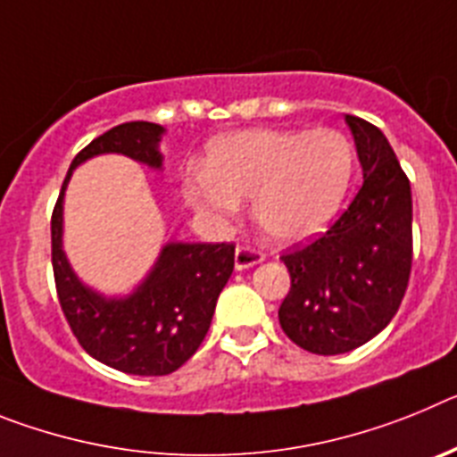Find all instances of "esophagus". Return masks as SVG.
I'll return each mask as SVG.
<instances>
[{"label": "esophagus", "mask_w": 457, "mask_h": 457, "mask_svg": "<svg viewBox=\"0 0 457 457\" xmlns=\"http://www.w3.org/2000/svg\"><path fill=\"white\" fill-rule=\"evenodd\" d=\"M265 253L258 252V249L249 247V245H237L236 249V268L237 270H247L253 268V265L263 263Z\"/></svg>", "instance_id": "obj_1"}]
</instances>
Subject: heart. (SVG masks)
I'll use <instances>...</instances> for the list:
<instances>
[{
	"label": "heart",
	"instance_id": "1",
	"mask_svg": "<svg viewBox=\"0 0 457 457\" xmlns=\"http://www.w3.org/2000/svg\"><path fill=\"white\" fill-rule=\"evenodd\" d=\"M354 173V146L334 128L240 130L215 139L205 169L185 180V196L212 220L252 199L258 228L274 242H302L341 208Z\"/></svg>",
	"mask_w": 457,
	"mask_h": 457
}]
</instances>
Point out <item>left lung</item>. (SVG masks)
<instances>
[{
    "label": "left lung",
    "instance_id": "left-lung-1",
    "mask_svg": "<svg viewBox=\"0 0 457 457\" xmlns=\"http://www.w3.org/2000/svg\"><path fill=\"white\" fill-rule=\"evenodd\" d=\"M345 120L364 183L322 236L281 256L290 290L278 322L295 345L313 354L350 353L382 332L411 272L410 179L379 128L359 116Z\"/></svg>",
    "mask_w": 457,
    "mask_h": 457
}]
</instances>
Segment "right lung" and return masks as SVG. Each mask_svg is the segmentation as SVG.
<instances>
[{
  "label": "right lung",
  "instance_id": "add662e5",
  "mask_svg": "<svg viewBox=\"0 0 457 457\" xmlns=\"http://www.w3.org/2000/svg\"><path fill=\"white\" fill-rule=\"evenodd\" d=\"M162 128L146 120L116 125L75 155L71 171L100 153H123L162 167ZM62 194L52 210V270L56 297L78 343L103 364L130 375H169L192 357L208 334L217 297L236 265L233 242L167 245L151 277L128 300H104L84 288L62 252Z\"/></svg>",
  "mask_w": 457,
  "mask_h": 457
}]
</instances>
